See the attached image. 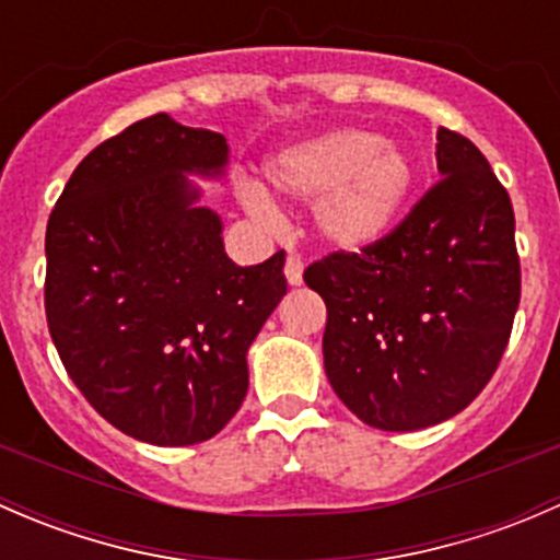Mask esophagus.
I'll return each mask as SVG.
<instances>
[{
  "instance_id": "34e87169",
  "label": "esophagus",
  "mask_w": 560,
  "mask_h": 560,
  "mask_svg": "<svg viewBox=\"0 0 560 560\" xmlns=\"http://www.w3.org/2000/svg\"><path fill=\"white\" fill-rule=\"evenodd\" d=\"M284 276L292 287L303 284V259L301 257H287L284 262Z\"/></svg>"
}]
</instances>
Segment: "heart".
Instances as JSON below:
<instances>
[{"instance_id": "heart-1", "label": "heart", "mask_w": 560, "mask_h": 560, "mask_svg": "<svg viewBox=\"0 0 560 560\" xmlns=\"http://www.w3.org/2000/svg\"><path fill=\"white\" fill-rule=\"evenodd\" d=\"M273 189L298 202H316L314 228L327 246L360 254L393 233L417 184V167L400 145L363 127H332L276 151L268 162ZM246 208L273 219L265 189L248 184Z\"/></svg>"}]
</instances>
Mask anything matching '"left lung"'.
<instances>
[{
	"mask_svg": "<svg viewBox=\"0 0 560 560\" xmlns=\"http://www.w3.org/2000/svg\"><path fill=\"white\" fill-rule=\"evenodd\" d=\"M442 173L360 254L308 265L327 306L325 374L365 425L420 431L466 409L504 354L521 303L515 211L482 151L436 132Z\"/></svg>",
	"mask_w": 560,
	"mask_h": 560,
	"instance_id": "obj_1",
	"label": "left lung"
}]
</instances>
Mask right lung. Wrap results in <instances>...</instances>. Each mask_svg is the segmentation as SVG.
Here are the masks:
<instances>
[{
    "label": "right lung",
    "mask_w": 560,
    "mask_h": 560,
    "mask_svg": "<svg viewBox=\"0 0 560 560\" xmlns=\"http://www.w3.org/2000/svg\"><path fill=\"white\" fill-rule=\"evenodd\" d=\"M228 140L167 113L100 143L45 230V316L83 398L127 436H217L248 389L246 352L287 295L284 252L241 268L189 175L224 178Z\"/></svg>",
    "instance_id": "1"
}]
</instances>
